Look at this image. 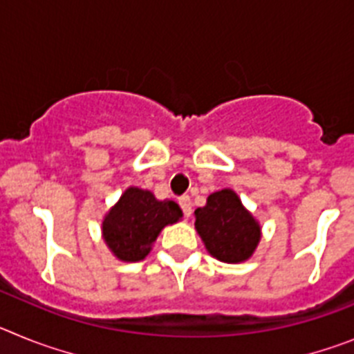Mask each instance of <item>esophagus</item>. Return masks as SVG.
<instances>
[{
	"label": "esophagus",
	"mask_w": 354,
	"mask_h": 354,
	"mask_svg": "<svg viewBox=\"0 0 354 354\" xmlns=\"http://www.w3.org/2000/svg\"><path fill=\"white\" fill-rule=\"evenodd\" d=\"M179 205H180V209H183L184 216H186V218H189V216H192V198H189L187 195L180 196Z\"/></svg>",
	"instance_id": "1"
}]
</instances>
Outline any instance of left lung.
Returning <instances> with one entry per match:
<instances>
[{"mask_svg":"<svg viewBox=\"0 0 354 354\" xmlns=\"http://www.w3.org/2000/svg\"><path fill=\"white\" fill-rule=\"evenodd\" d=\"M195 228L205 248L221 262L248 261L261 241V225L241 204L232 189L207 196V204L195 211Z\"/></svg>","mask_w":354,"mask_h":354,"instance_id":"1","label":"left lung"}]
</instances>
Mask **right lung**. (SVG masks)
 <instances>
[{"instance_id":"add662e5","label":"right lung","mask_w":354,"mask_h":354,"mask_svg":"<svg viewBox=\"0 0 354 354\" xmlns=\"http://www.w3.org/2000/svg\"><path fill=\"white\" fill-rule=\"evenodd\" d=\"M183 211L174 200H158L147 189L127 187L102 221V237L115 257L143 261L167 225L177 223Z\"/></svg>"}]
</instances>
